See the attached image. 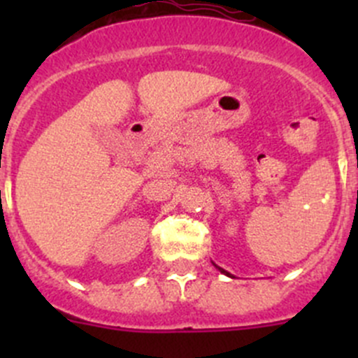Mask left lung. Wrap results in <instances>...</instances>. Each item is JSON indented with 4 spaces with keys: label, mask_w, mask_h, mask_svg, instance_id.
Instances as JSON below:
<instances>
[{
    "label": "left lung",
    "mask_w": 358,
    "mask_h": 358,
    "mask_svg": "<svg viewBox=\"0 0 358 358\" xmlns=\"http://www.w3.org/2000/svg\"><path fill=\"white\" fill-rule=\"evenodd\" d=\"M216 266V268H218L220 270V272H222V273H225V275H229V277H234V275H230V273L229 272H227V270H223L222 268V266H218V265H215Z\"/></svg>",
    "instance_id": "8db88e82"
}]
</instances>
